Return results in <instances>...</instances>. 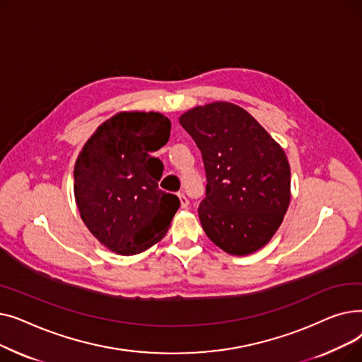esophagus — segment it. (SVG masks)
Returning <instances> with one entry per match:
<instances>
[{
    "instance_id": "34e87169",
    "label": "esophagus",
    "mask_w": 362,
    "mask_h": 362,
    "mask_svg": "<svg viewBox=\"0 0 362 362\" xmlns=\"http://www.w3.org/2000/svg\"><path fill=\"white\" fill-rule=\"evenodd\" d=\"M179 199H180V205L182 208H186L189 205V199L186 198V195L183 192H179Z\"/></svg>"
}]
</instances>
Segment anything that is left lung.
<instances>
[{
    "label": "left lung",
    "mask_w": 362,
    "mask_h": 362,
    "mask_svg": "<svg viewBox=\"0 0 362 362\" xmlns=\"http://www.w3.org/2000/svg\"><path fill=\"white\" fill-rule=\"evenodd\" d=\"M202 154L206 187L198 214L205 235L232 255L267 245L291 202L283 148L239 105L211 103L179 117Z\"/></svg>",
    "instance_id": "left-lung-1"
}]
</instances>
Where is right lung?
Here are the masks:
<instances>
[{
	"label": "right lung",
	"instance_id": "1",
	"mask_svg": "<svg viewBox=\"0 0 362 362\" xmlns=\"http://www.w3.org/2000/svg\"><path fill=\"white\" fill-rule=\"evenodd\" d=\"M160 112L123 111L104 122L74 164V198L89 232L112 252L139 254L161 240L180 201L158 189L163 163L149 152L170 138Z\"/></svg>",
	"mask_w": 362,
	"mask_h": 362
}]
</instances>
